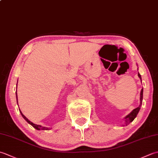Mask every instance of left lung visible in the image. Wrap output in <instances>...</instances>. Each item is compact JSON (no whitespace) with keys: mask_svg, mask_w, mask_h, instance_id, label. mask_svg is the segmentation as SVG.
<instances>
[{"mask_svg":"<svg viewBox=\"0 0 158 158\" xmlns=\"http://www.w3.org/2000/svg\"><path fill=\"white\" fill-rule=\"evenodd\" d=\"M138 76L139 78L141 79V75H140V74L138 73ZM142 81V80H141ZM140 105L139 106L137 107V108L134 109L132 112H131L128 115H126L125 117V118H124V125H123V126H127V124H129L130 123H131L132 122V121L136 118V117L137 116V114L139 113V110L140 109V106H141L142 105V102H143V89H141V91H140Z\"/></svg>","mask_w":158,"mask_h":158,"instance_id":"1","label":"left lung"}]
</instances>
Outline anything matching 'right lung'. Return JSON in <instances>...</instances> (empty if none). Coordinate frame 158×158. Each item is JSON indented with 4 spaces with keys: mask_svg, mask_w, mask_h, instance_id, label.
I'll use <instances>...</instances> for the list:
<instances>
[{
    "mask_svg": "<svg viewBox=\"0 0 158 158\" xmlns=\"http://www.w3.org/2000/svg\"><path fill=\"white\" fill-rule=\"evenodd\" d=\"M17 85H18V83H17ZM16 89H17V87H16ZM16 98H17V102H18V95H17V89H16ZM19 112H20V113H21V115H22V116L23 117V118L26 121V122H27L29 124H31V125L32 126L34 127L35 129L38 130H50V127H43V126H42L36 125V124L33 123L32 122H31V121L28 120L27 118H26V117H25L24 115H23V113H22V111H21V110H19Z\"/></svg>",
    "mask_w": 158,
    "mask_h": 158,
    "instance_id": "1",
    "label": "right lung"
}]
</instances>
